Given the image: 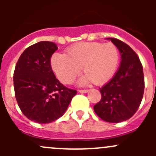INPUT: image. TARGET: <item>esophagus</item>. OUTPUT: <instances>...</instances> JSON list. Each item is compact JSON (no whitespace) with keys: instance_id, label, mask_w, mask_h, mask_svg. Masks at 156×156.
Here are the masks:
<instances>
[{"instance_id":"34e87169","label":"esophagus","mask_w":156,"mask_h":156,"mask_svg":"<svg viewBox=\"0 0 156 156\" xmlns=\"http://www.w3.org/2000/svg\"><path fill=\"white\" fill-rule=\"evenodd\" d=\"M79 92L81 93V94H86V93L88 92V90H80Z\"/></svg>"}]
</instances>
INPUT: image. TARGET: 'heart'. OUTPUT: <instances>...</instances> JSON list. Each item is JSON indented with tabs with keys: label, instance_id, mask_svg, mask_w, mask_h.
Instances as JSON below:
<instances>
[{
	"label": "heart",
	"instance_id": "1",
	"mask_svg": "<svg viewBox=\"0 0 156 156\" xmlns=\"http://www.w3.org/2000/svg\"><path fill=\"white\" fill-rule=\"evenodd\" d=\"M119 60V48L114 44L81 42L70 47L66 55L54 53L51 58V66L63 84H70L82 67L85 74L78 80V85H87L92 81L96 84H103L114 76Z\"/></svg>",
	"mask_w": 156,
	"mask_h": 156
}]
</instances>
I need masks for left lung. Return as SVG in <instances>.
Wrapping results in <instances>:
<instances>
[{
  "mask_svg": "<svg viewBox=\"0 0 156 156\" xmlns=\"http://www.w3.org/2000/svg\"><path fill=\"white\" fill-rule=\"evenodd\" d=\"M119 48L120 66L111 80L100 88L101 100L94 106L103 121L119 123L130 119L139 108L144 92L143 66L136 53L119 39L108 37Z\"/></svg>",
  "mask_w": 156,
  "mask_h": 156,
  "instance_id": "1",
  "label": "left lung"
}]
</instances>
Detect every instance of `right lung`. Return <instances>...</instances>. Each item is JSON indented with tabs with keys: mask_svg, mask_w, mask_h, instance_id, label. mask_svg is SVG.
<instances>
[{
	"mask_svg": "<svg viewBox=\"0 0 156 156\" xmlns=\"http://www.w3.org/2000/svg\"><path fill=\"white\" fill-rule=\"evenodd\" d=\"M55 43L40 41L24 50L13 75L15 96L22 112L29 120L48 124L65 113L77 91L56 79L50 58L57 50Z\"/></svg>",
	"mask_w": 156,
	"mask_h": 156,
	"instance_id": "1",
	"label": "right lung"
}]
</instances>
